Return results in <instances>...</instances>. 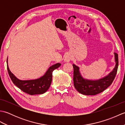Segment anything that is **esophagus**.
<instances>
[{
  "instance_id": "34e87169",
  "label": "esophagus",
  "mask_w": 125,
  "mask_h": 125,
  "mask_svg": "<svg viewBox=\"0 0 125 125\" xmlns=\"http://www.w3.org/2000/svg\"><path fill=\"white\" fill-rule=\"evenodd\" d=\"M71 60V57L70 55H66L65 57H64V61L66 62H69V61Z\"/></svg>"
}]
</instances>
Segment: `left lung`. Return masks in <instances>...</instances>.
<instances>
[{
    "instance_id": "obj_1",
    "label": "left lung",
    "mask_w": 125,
    "mask_h": 125,
    "mask_svg": "<svg viewBox=\"0 0 125 125\" xmlns=\"http://www.w3.org/2000/svg\"><path fill=\"white\" fill-rule=\"evenodd\" d=\"M115 65L113 70L104 77L97 80H90L84 78L77 66L73 64V84L77 91L84 95H95L102 92L110 86L115 78L118 67V55L115 52Z\"/></svg>"
}]
</instances>
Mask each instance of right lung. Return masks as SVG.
I'll return each instance as SVG.
<instances>
[{"instance_id": "right-lung-1", "label": "right lung", "mask_w": 125, "mask_h": 125, "mask_svg": "<svg viewBox=\"0 0 125 125\" xmlns=\"http://www.w3.org/2000/svg\"><path fill=\"white\" fill-rule=\"evenodd\" d=\"M7 68L9 76L13 83L21 90L30 95L43 94L49 89L52 81V71L61 66L60 63H56L49 67L43 76L40 78L33 80L22 81L17 78L10 72L8 66Z\"/></svg>"}]
</instances>
